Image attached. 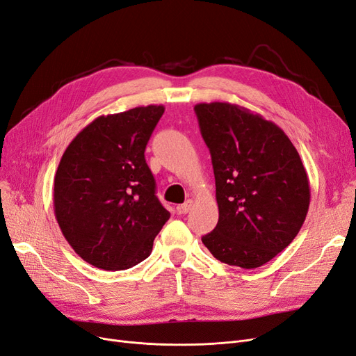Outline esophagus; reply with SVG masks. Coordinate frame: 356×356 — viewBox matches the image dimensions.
Segmentation results:
<instances>
[{
    "label": "esophagus",
    "mask_w": 356,
    "mask_h": 356,
    "mask_svg": "<svg viewBox=\"0 0 356 356\" xmlns=\"http://www.w3.org/2000/svg\"><path fill=\"white\" fill-rule=\"evenodd\" d=\"M191 207H193V202L187 200L184 204L178 206V213H179V215H186V213H188L191 210Z\"/></svg>",
    "instance_id": "34e87169"
}]
</instances>
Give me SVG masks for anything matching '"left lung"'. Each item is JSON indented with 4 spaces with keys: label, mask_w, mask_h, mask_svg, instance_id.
<instances>
[{
    "label": "left lung",
    "mask_w": 356,
    "mask_h": 356,
    "mask_svg": "<svg viewBox=\"0 0 356 356\" xmlns=\"http://www.w3.org/2000/svg\"><path fill=\"white\" fill-rule=\"evenodd\" d=\"M194 111L219 206L203 244L225 264L260 267L292 243L307 218L309 181L300 153L275 122L247 108L211 102Z\"/></svg>",
    "instance_id": "1"
}]
</instances>
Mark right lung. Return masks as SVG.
Wrapping results in <instances>:
<instances>
[{"mask_svg": "<svg viewBox=\"0 0 356 356\" xmlns=\"http://www.w3.org/2000/svg\"><path fill=\"white\" fill-rule=\"evenodd\" d=\"M163 112L149 105L97 117L60 161L55 218L71 248L95 267L117 272L146 260L170 216L145 159Z\"/></svg>", "mask_w": 356, "mask_h": 356, "instance_id": "add662e5", "label": "right lung"}]
</instances>
